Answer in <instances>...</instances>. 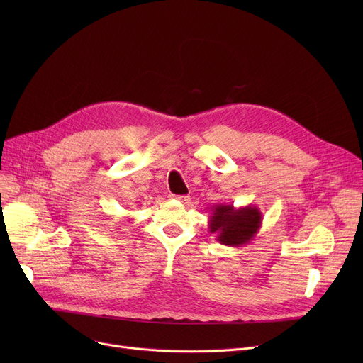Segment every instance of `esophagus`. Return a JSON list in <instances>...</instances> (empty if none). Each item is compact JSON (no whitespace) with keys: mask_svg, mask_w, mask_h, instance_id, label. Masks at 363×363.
I'll return each mask as SVG.
<instances>
[{"mask_svg":"<svg viewBox=\"0 0 363 363\" xmlns=\"http://www.w3.org/2000/svg\"><path fill=\"white\" fill-rule=\"evenodd\" d=\"M174 199H177V200H179V201H182V203H186V201L189 200L188 196H174Z\"/></svg>","mask_w":363,"mask_h":363,"instance_id":"34e87169","label":"esophagus"}]
</instances>
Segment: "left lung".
Segmentation results:
<instances>
[{
  "label": "left lung",
  "instance_id": "obj_1",
  "mask_svg": "<svg viewBox=\"0 0 363 363\" xmlns=\"http://www.w3.org/2000/svg\"><path fill=\"white\" fill-rule=\"evenodd\" d=\"M208 231L228 247H242L255 240L262 226V212L257 206L234 207V204H215L211 207Z\"/></svg>",
  "mask_w": 363,
  "mask_h": 363
}]
</instances>
